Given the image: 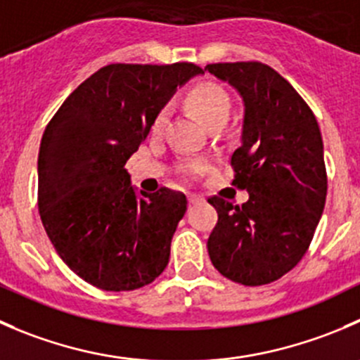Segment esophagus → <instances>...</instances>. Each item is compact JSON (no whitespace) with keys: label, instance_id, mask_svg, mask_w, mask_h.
Wrapping results in <instances>:
<instances>
[{"label":"esophagus","instance_id":"34e87169","mask_svg":"<svg viewBox=\"0 0 360 360\" xmlns=\"http://www.w3.org/2000/svg\"><path fill=\"white\" fill-rule=\"evenodd\" d=\"M202 200H204V198L198 197V195H188V202H190V205L198 204V202H202Z\"/></svg>","mask_w":360,"mask_h":360}]
</instances>
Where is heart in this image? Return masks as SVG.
<instances>
[{
    "instance_id": "obj_1",
    "label": "heart",
    "mask_w": 360,
    "mask_h": 360,
    "mask_svg": "<svg viewBox=\"0 0 360 360\" xmlns=\"http://www.w3.org/2000/svg\"><path fill=\"white\" fill-rule=\"evenodd\" d=\"M186 103L190 107L191 112L205 124L218 123V121L229 120L230 114V100L229 95L223 91L221 87L216 86V84H198L188 93ZM167 120H169V109H162L155 117V123H153V131H160L165 127ZM205 163L204 162H190L184 165V169L190 170V172H200L204 170Z\"/></svg>"
}]
</instances>
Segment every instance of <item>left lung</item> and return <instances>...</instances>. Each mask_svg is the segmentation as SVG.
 I'll return each mask as SVG.
<instances>
[{
    "instance_id": "1",
    "label": "left lung",
    "mask_w": 360,
    "mask_h": 360,
    "mask_svg": "<svg viewBox=\"0 0 360 360\" xmlns=\"http://www.w3.org/2000/svg\"><path fill=\"white\" fill-rule=\"evenodd\" d=\"M204 70L243 100L233 186L250 195L243 205L209 198L218 211L209 257L236 283H273L301 262L322 218L327 174L320 127L294 87L264 63H216Z\"/></svg>"
}]
</instances>
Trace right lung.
I'll return each mask as SVG.
<instances>
[{"mask_svg":"<svg viewBox=\"0 0 360 360\" xmlns=\"http://www.w3.org/2000/svg\"><path fill=\"white\" fill-rule=\"evenodd\" d=\"M193 63L107 65L84 80L47 124L38 155V209L49 239L73 273L107 292L155 281L186 197L131 186L124 169Z\"/></svg>","mask_w":360,"mask_h":360,"instance_id":"1","label":"right lung"}]
</instances>
